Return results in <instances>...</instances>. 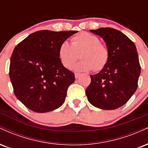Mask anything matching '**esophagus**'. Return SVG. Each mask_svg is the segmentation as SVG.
Wrapping results in <instances>:
<instances>
[{"label":"esophagus","mask_w":148,"mask_h":148,"mask_svg":"<svg viewBox=\"0 0 148 148\" xmlns=\"http://www.w3.org/2000/svg\"><path fill=\"white\" fill-rule=\"evenodd\" d=\"M74 75H75V78L76 79H78V77H79V76L81 75V74H80V73H75V74H74Z\"/></svg>","instance_id":"esophagus-1"}]
</instances>
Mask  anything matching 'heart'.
I'll use <instances>...</instances> for the list:
<instances>
[{"label": "heart", "mask_w": 148, "mask_h": 148, "mask_svg": "<svg viewBox=\"0 0 148 148\" xmlns=\"http://www.w3.org/2000/svg\"><path fill=\"white\" fill-rule=\"evenodd\" d=\"M58 58L65 68L71 69L79 58L81 60L74 66L79 72H87L93 69L99 72L104 68L109 60V50L96 35L81 32L71 38V45L67 42L60 44L58 48Z\"/></svg>", "instance_id": "b5f03b06"}]
</instances>
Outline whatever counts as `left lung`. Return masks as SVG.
Here are the masks:
<instances>
[{"instance_id": "left-lung-1", "label": "left lung", "mask_w": 148, "mask_h": 148, "mask_svg": "<svg viewBox=\"0 0 148 148\" xmlns=\"http://www.w3.org/2000/svg\"><path fill=\"white\" fill-rule=\"evenodd\" d=\"M90 31L103 39L110 56L104 68L90 76L86 95L94 106L116 109L128 101L138 87L140 65L136 48L128 37L114 28H101Z\"/></svg>"}]
</instances>
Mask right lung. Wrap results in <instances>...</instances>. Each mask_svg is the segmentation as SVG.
<instances>
[{
	"label": "right lung",
	"mask_w": 148,
	"mask_h": 148,
	"mask_svg": "<svg viewBox=\"0 0 148 148\" xmlns=\"http://www.w3.org/2000/svg\"><path fill=\"white\" fill-rule=\"evenodd\" d=\"M76 30H39L16 45L10 58L9 75L16 98L36 113L62 106L75 80L58 58V48Z\"/></svg>",
	"instance_id": "right-lung-1"
}]
</instances>
